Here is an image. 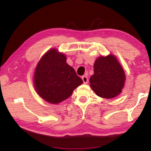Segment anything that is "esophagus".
Here are the masks:
<instances>
[{
    "label": "esophagus",
    "instance_id": "34e87169",
    "mask_svg": "<svg viewBox=\"0 0 151 151\" xmlns=\"http://www.w3.org/2000/svg\"><path fill=\"white\" fill-rule=\"evenodd\" d=\"M82 79H83V83H85V84H86V83H88V77L86 76H83V77H82Z\"/></svg>",
    "mask_w": 151,
    "mask_h": 151
}]
</instances>
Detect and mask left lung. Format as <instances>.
<instances>
[{
	"instance_id": "8db88e82",
	"label": "left lung",
	"mask_w": 151,
	"mask_h": 151,
	"mask_svg": "<svg viewBox=\"0 0 151 151\" xmlns=\"http://www.w3.org/2000/svg\"><path fill=\"white\" fill-rule=\"evenodd\" d=\"M124 71L115 56L100 57L94 64V74L90 78L91 87L97 95L112 99L121 93L124 85Z\"/></svg>"
}]
</instances>
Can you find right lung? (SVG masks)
Masks as SVG:
<instances>
[{
	"label": "right lung",
	"instance_id": "right-lung-1",
	"mask_svg": "<svg viewBox=\"0 0 151 151\" xmlns=\"http://www.w3.org/2000/svg\"><path fill=\"white\" fill-rule=\"evenodd\" d=\"M66 61L65 55L52 48L42 56L36 67L35 90L42 99L50 103L58 104L67 99L83 83Z\"/></svg>",
	"mask_w": 151,
	"mask_h": 151
}]
</instances>
